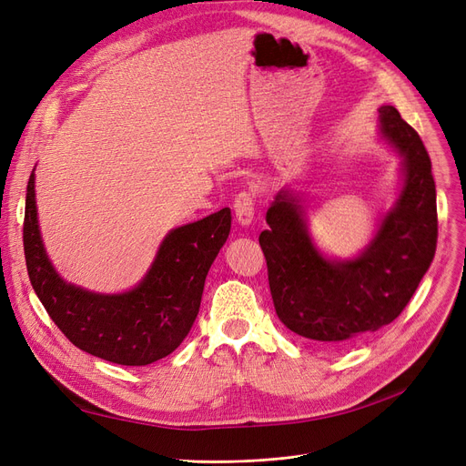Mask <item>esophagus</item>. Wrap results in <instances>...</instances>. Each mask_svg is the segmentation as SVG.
<instances>
[{"label": "esophagus", "instance_id": "1", "mask_svg": "<svg viewBox=\"0 0 466 466\" xmlns=\"http://www.w3.org/2000/svg\"><path fill=\"white\" fill-rule=\"evenodd\" d=\"M234 213L241 227H249L255 215V196L251 192H239L234 198Z\"/></svg>", "mask_w": 466, "mask_h": 466}]
</instances>
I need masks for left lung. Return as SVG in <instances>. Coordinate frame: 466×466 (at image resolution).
Wrapping results in <instances>:
<instances>
[{"mask_svg":"<svg viewBox=\"0 0 466 466\" xmlns=\"http://www.w3.org/2000/svg\"><path fill=\"white\" fill-rule=\"evenodd\" d=\"M380 135L401 156L403 185L356 258L331 260L312 244L300 199L281 190L258 244L274 309L293 333L337 349L394 321L436 253L438 213L432 164L419 133L394 106H380Z\"/></svg>","mask_w":466,"mask_h":466,"instance_id":"1","label":"left lung"}]
</instances>
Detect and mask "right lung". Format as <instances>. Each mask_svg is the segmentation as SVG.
Segmentation results:
<instances>
[{"instance_id": "1", "label": "right lung", "mask_w": 466, "mask_h": 466, "mask_svg": "<svg viewBox=\"0 0 466 466\" xmlns=\"http://www.w3.org/2000/svg\"><path fill=\"white\" fill-rule=\"evenodd\" d=\"M35 177L25 209V257L32 288L74 347L119 366H148L171 354L199 312L206 276L230 234V209L171 230L137 288L93 293L56 274L37 225Z\"/></svg>"}]
</instances>
